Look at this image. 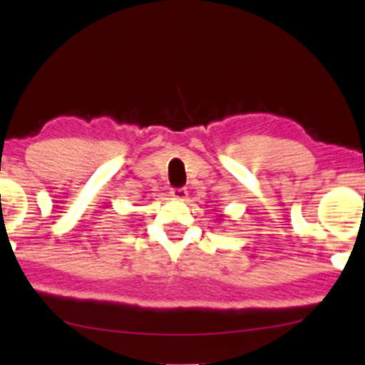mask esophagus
<instances>
[{
  "label": "esophagus",
  "instance_id": "34e87169",
  "mask_svg": "<svg viewBox=\"0 0 365 365\" xmlns=\"http://www.w3.org/2000/svg\"><path fill=\"white\" fill-rule=\"evenodd\" d=\"M170 195L173 198H177V200H185L188 197V192H187V188H183V187H180V188H172L170 190Z\"/></svg>",
  "mask_w": 365,
  "mask_h": 365
}]
</instances>
